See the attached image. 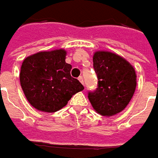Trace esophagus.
<instances>
[{"label": "esophagus", "instance_id": "obj_1", "mask_svg": "<svg viewBox=\"0 0 158 158\" xmlns=\"http://www.w3.org/2000/svg\"><path fill=\"white\" fill-rule=\"evenodd\" d=\"M78 80L80 81V83H82L83 85H84V83H83V76H80V77L78 78Z\"/></svg>", "mask_w": 158, "mask_h": 158}]
</instances>
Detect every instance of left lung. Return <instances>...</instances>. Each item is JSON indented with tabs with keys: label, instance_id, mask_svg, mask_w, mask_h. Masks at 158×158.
<instances>
[{
	"label": "left lung",
	"instance_id": "8db88e82",
	"mask_svg": "<svg viewBox=\"0 0 158 158\" xmlns=\"http://www.w3.org/2000/svg\"><path fill=\"white\" fill-rule=\"evenodd\" d=\"M92 59L98 77L97 90L88 94L93 109L104 116L122 112L136 89L134 67L121 56L105 51L95 52Z\"/></svg>",
	"mask_w": 158,
	"mask_h": 158
}]
</instances>
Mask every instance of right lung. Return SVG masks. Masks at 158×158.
<instances>
[{
	"instance_id": "right-lung-1",
	"label": "right lung",
	"mask_w": 158,
	"mask_h": 158,
	"mask_svg": "<svg viewBox=\"0 0 158 158\" xmlns=\"http://www.w3.org/2000/svg\"><path fill=\"white\" fill-rule=\"evenodd\" d=\"M64 49L40 52L23 60L19 80L26 98L39 111L53 113L66 106L83 86L70 75Z\"/></svg>"
}]
</instances>
